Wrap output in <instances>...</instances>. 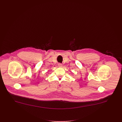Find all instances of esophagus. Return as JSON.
Returning <instances> with one entry per match:
<instances>
[{"mask_svg":"<svg viewBox=\"0 0 122 122\" xmlns=\"http://www.w3.org/2000/svg\"><path fill=\"white\" fill-rule=\"evenodd\" d=\"M58 67H61L62 66V64H61V63H59L58 64Z\"/></svg>","mask_w":122,"mask_h":122,"instance_id":"esophagus-1","label":"esophagus"}]
</instances>
